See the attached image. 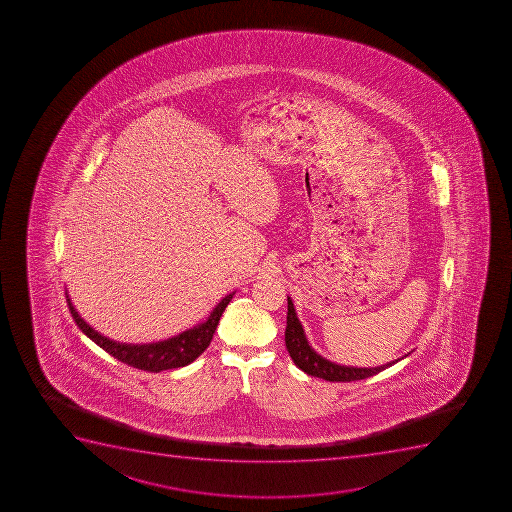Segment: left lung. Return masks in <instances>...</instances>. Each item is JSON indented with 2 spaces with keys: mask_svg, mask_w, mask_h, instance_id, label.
<instances>
[{
  "mask_svg": "<svg viewBox=\"0 0 512 512\" xmlns=\"http://www.w3.org/2000/svg\"><path fill=\"white\" fill-rule=\"evenodd\" d=\"M289 307H287V329H285V345L289 350L290 357L294 364L305 374L320 377V379L329 380V382H352V380L367 379L372 375L379 374L390 365L399 362L400 359L389 362V364L380 365V367H349V365L335 364L317 354L309 340L305 337L304 327L297 319V312L294 309V302L287 297Z\"/></svg>",
  "mask_w": 512,
  "mask_h": 512,
  "instance_id": "left-lung-1",
  "label": "left lung"
}]
</instances>
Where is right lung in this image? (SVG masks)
<instances>
[{"mask_svg": "<svg viewBox=\"0 0 512 512\" xmlns=\"http://www.w3.org/2000/svg\"><path fill=\"white\" fill-rule=\"evenodd\" d=\"M235 294V292H233ZM233 294H228L220 300V304L208 315V319L202 324L195 325L193 329L185 330L182 334L175 335L172 339L162 340V342H153V344H120L115 340L107 339L97 330H93L90 325L81 319L75 307L71 304L68 292H66V302L70 309L71 317L76 325L80 327L81 332L90 337L95 344L100 345L108 354L113 355L115 359L123 364H128L135 369L147 370V372H162V370L178 369L185 367L198 355L203 354L212 342L213 334L217 330L218 320L222 317L223 310L228 302L232 300Z\"/></svg>", "mask_w": 512, "mask_h": 512, "instance_id": "right-lung-1", "label": "right lung"}]
</instances>
